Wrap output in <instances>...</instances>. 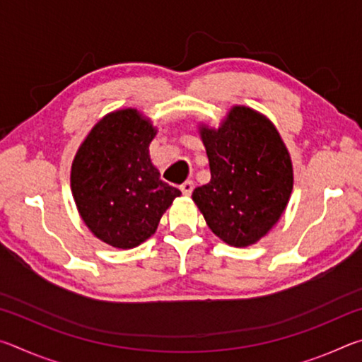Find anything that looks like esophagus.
<instances>
[{
    "label": "esophagus",
    "mask_w": 362,
    "mask_h": 362,
    "mask_svg": "<svg viewBox=\"0 0 362 362\" xmlns=\"http://www.w3.org/2000/svg\"><path fill=\"white\" fill-rule=\"evenodd\" d=\"M193 188H194V183H193V180H187V182H183L182 185H180L182 193L185 194V196H189V194H192Z\"/></svg>",
    "instance_id": "34e87169"
}]
</instances>
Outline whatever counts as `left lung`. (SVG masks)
Here are the masks:
<instances>
[{"instance_id":"obj_1","label":"left lung","mask_w":362,"mask_h":362,"mask_svg":"<svg viewBox=\"0 0 362 362\" xmlns=\"http://www.w3.org/2000/svg\"><path fill=\"white\" fill-rule=\"evenodd\" d=\"M211 182L192 194L209 228L236 247L265 236L292 192V163L265 116L233 107L218 129L201 127Z\"/></svg>"}]
</instances>
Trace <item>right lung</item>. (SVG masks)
Masks as SVG:
<instances>
[{
    "instance_id": "obj_1",
    "label": "right lung",
    "mask_w": 362,
    "mask_h": 362,
    "mask_svg": "<svg viewBox=\"0 0 362 362\" xmlns=\"http://www.w3.org/2000/svg\"><path fill=\"white\" fill-rule=\"evenodd\" d=\"M156 136L137 110L107 115L94 126L71 166L79 216L103 243L131 249L156 231L180 189L159 179L148 145Z\"/></svg>"
}]
</instances>
